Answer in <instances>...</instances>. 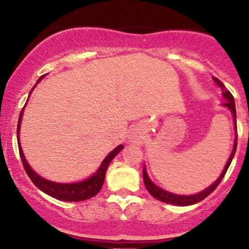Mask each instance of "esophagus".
<instances>
[{"label": "esophagus", "mask_w": 249, "mask_h": 249, "mask_svg": "<svg viewBox=\"0 0 249 249\" xmlns=\"http://www.w3.org/2000/svg\"><path fill=\"white\" fill-rule=\"evenodd\" d=\"M130 139H131V142H137L139 141V136H138V132H137V131H133L132 133H131V136H130Z\"/></svg>", "instance_id": "1"}]
</instances>
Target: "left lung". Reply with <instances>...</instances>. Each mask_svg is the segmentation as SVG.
I'll return each instance as SVG.
<instances>
[{"mask_svg": "<svg viewBox=\"0 0 249 249\" xmlns=\"http://www.w3.org/2000/svg\"><path fill=\"white\" fill-rule=\"evenodd\" d=\"M213 81L215 82L216 84H218L220 87V89L222 90V96H224V98L226 99V102L222 103V107L230 108V111L232 112V115H233L234 126H235V128H236L235 103H234V98H233L232 93H231L230 91L226 89L225 85L222 84V83L220 82L218 78L213 77ZM236 141H238V132H236L235 139H234V146H233L232 153H231L230 158H228L227 162H226V166L224 168V171H222V173L220 174L219 178L216 179L212 185H210V186H208L206 190L202 191V192L193 194V196H180V194H174V193L167 192V191H165V190H162V188L158 187L157 185H154L153 182L151 181L150 177H148V174L146 172V168H145V165H144V168H142V178H144L145 187H146V190L148 191V192H150V194L153 196V198L160 200V201H162V202H166V204L176 205V206H190V205H194V204H196V202L201 201V200H204L207 196H210V194L212 193L216 187H218V185L220 184V182H221V180L224 179L225 174H226V172H227V170H228V167H230L231 162H232L234 154H235L236 144H238V142H236Z\"/></svg>", "mask_w": 249, "mask_h": 249, "instance_id": "obj_1", "label": "left lung"}]
</instances>
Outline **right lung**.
I'll use <instances>...</instances> for the list:
<instances>
[{"mask_svg": "<svg viewBox=\"0 0 249 249\" xmlns=\"http://www.w3.org/2000/svg\"><path fill=\"white\" fill-rule=\"evenodd\" d=\"M42 78L43 76L38 79V81H37V83L41 82ZM23 110L21 111V115H19V118H18V125H17V142H18L19 156H21L22 162H23L25 172H27L28 176H29L31 181L35 184V186L38 187L42 192L48 194V196H53V198L55 199L63 200V201H83V200H87V199L92 198V196H95L96 194L101 191L103 184H104L105 173H107L108 165H110V162L112 161V159L115 158L117 154L121 152L122 148H124V146H123V145H119V146H117L115 150L111 151V152L107 156V158L102 161L101 166H99L98 170H97V172L93 173L90 178L83 180V181L72 182V184H62V182L50 181V180L42 178L41 176H38V174H37L35 171L30 167V165L28 164L27 159H25L23 151H22L21 142H19V127H21V121H22V116H23Z\"/></svg>", "mask_w": 249, "mask_h": 249, "instance_id": "add662e5", "label": "right lung"}]
</instances>
